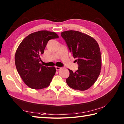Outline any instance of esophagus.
<instances>
[{
	"mask_svg": "<svg viewBox=\"0 0 124 124\" xmlns=\"http://www.w3.org/2000/svg\"><path fill=\"white\" fill-rule=\"evenodd\" d=\"M55 69H56V70H59L60 69H61L62 68L60 67H55Z\"/></svg>",
	"mask_w": 124,
	"mask_h": 124,
	"instance_id": "1",
	"label": "esophagus"
}]
</instances>
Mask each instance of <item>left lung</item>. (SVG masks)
<instances>
[{
  "mask_svg": "<svg viewBox=\"0 0 124 124\" xmlns=\"http://www.w3.org/2000/svg\"><path fill=\"white\" fill-rule=\"evenodd\" d=\"M71 53L76 59L78 69L70 72L66 82L70 88L85 91L95 83L101 69V55L98 43L85 33L69 30L61 32Z\"/></svg>",
  "mask_w": 124,
  "mask_h": 124,
  "instance_id": "obj_1",
  "label": "left lung"
}]
</instances>
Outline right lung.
<instances>
[{
    "label": "right lung",
    "mask_w": 124,
    "mask_h": 124,
    "mask_svg": "<svg viewBox=\"0 0 124 124\" xmlns=\"http://www.w3.org/2000/svg\"><path fill=\"white\" fill-rule=\"evenodd\" d=\"M58 38L54 32L39 31L26 37L18 46L15 55L16 68L23 81L30 88L40 89L50 85L56 69L40 63V56L48 41Z\"/></svg>",
    "instance_id": "obj_1"
}]
</instances>
